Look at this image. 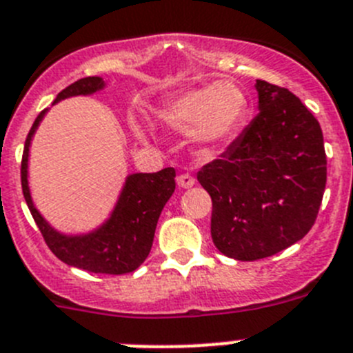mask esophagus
Here are the masks:
<instances>
[{"mask_svg": "<svg viewBox=\"0 0 353 353\" xmlns=\"http://www.w3.org/2000/svg\"><path fill=\"white\" fill-rule=\"evenodd\" d=\"M177 184H179L181 188H192L193 184H195V177L188 172L179 174V176H177Z\"/></svg>", "mask_w": 353, "mask_h": 353, "instance_id": "obj_1", "label": "esophagus"}]
</instances>
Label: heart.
Instances as JSON below:
<instances>
[{
    "instance_id": "obj_1",
    "label": "heart",
    "mask_w": 353,
    "mask_h": 353,
    "mask_svg": "<svg viewBox=\"0 0 353 353\" xmlns=\"http://www.w3.org/2000/svg\"><path fill=\"white\" fill-rule=\"evenodd\" d=\"M248 112L246 94L232 82H216L179 94L158 110L163 125L192 130L200 142H220L236 133Z\"/></svg>"
}]
</instances>
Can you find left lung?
<instances>
[{"label": "left lung", "instance_id": "left-lung-1", "mask_svg": "<svg viewBox=\"0 0 353 353\" xmlns=\"http://www.w3.org/2000/svg\"><path fill=\"white\" fill-rule=\"evenodd\" d=\"M256 90L255 119L196 174L212 200V243L244 262L303 239L315 225L327 183L316 117L287 88L256 81Z\"/></svg>", "mask_w": 353, "mask_h": 353}]
</instances>
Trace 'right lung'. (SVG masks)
Returning a JSON list of instances; mask_svg holds the SVG:
<instances>
[{
    "label": "right lung",
    "mask_w": 353,
    "mask_h": 353,
    "mask_svg": "<svg viewBox=\"0 0 353 353\" xmlns=\"http://www.w3.org/2000/svg\"><path fill=\"white\" fill-rule=\"evenodd\" d=\"M103 88L100 77H84L70 84L56 97L54 103L74 94H90ZM46 110L38 114L24 142L21 161V184L31 216L50 252L61 262L101 274L132 272L148 259L153 246L158 218L167 200L176 190V170L172 167L154 174H133L128 177L121 199L117 202L110 220L100 230L90 236L66 237L46 223L31 202L28 188V151L38 123Z\"/></svg>",
    "instance_id": "1"
}]
</instances>
